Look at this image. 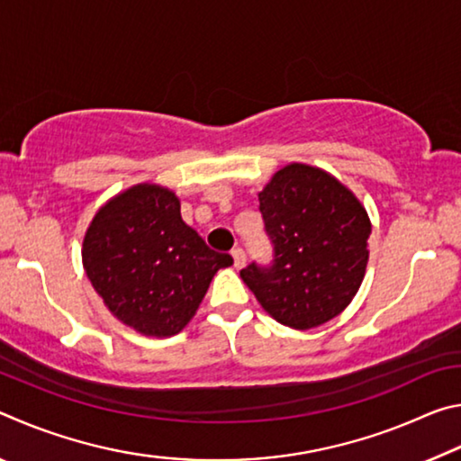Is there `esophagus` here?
I'll return each instance as SVG.
<instances>
[{
    "label": "esophagus",
    "instance_id": "esophagus-1",
    "mask_svg": "<svg viewBox=\"0 0 461 461\" xmlns=\"http://www.w3.org/2000/svg\"><path fill=\"white\" fill-rule=\"evenodd\" d=\"M231 256H233V267H236V268L244 267V264H246V252H244V249L236 248V249H233V252H231Z\"/></svg>",
    "mask_w": 461,
    "mask_h": 461
}]
</instances>
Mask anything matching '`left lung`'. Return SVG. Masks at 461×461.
I'll use <instances>...</instances> for the list:
<instances>
[{"mask_svg":"<svg viewBox=\"0 0 461 461\" xmlns=\"http://www.w3.org/2000/svg\"><path fill=\"white\" fill-rule=\"evenodd\" d=\"M270 267L252 262L240 276L278 323L311 330L338 317L360 288L368 264L370 217L338 178L286 165L258 193Z\"/></svg>","mask_w":461,"mask_h":461,"instance_id":"left-lung-1","label":"left lung"}]
</instances>
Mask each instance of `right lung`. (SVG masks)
<instances>
[{
  "instance_id": "1",
  "label": "right lung",
  "mask_w": 461,
  "mask_h": 461,
  "mask_svg": "<svg viewBox=\"0 0 461 461\" xmlns=\"http://www.w3.org/2000/svg\"><path fill=\"white\" fill-rule=\"evenodd\" d=\"M83 267L105 307L150 338L176 335L197 313L209 283L233 264L181 217L160 185H134L99 209L83 240Z\"/></svg>"
}]
</instances>
